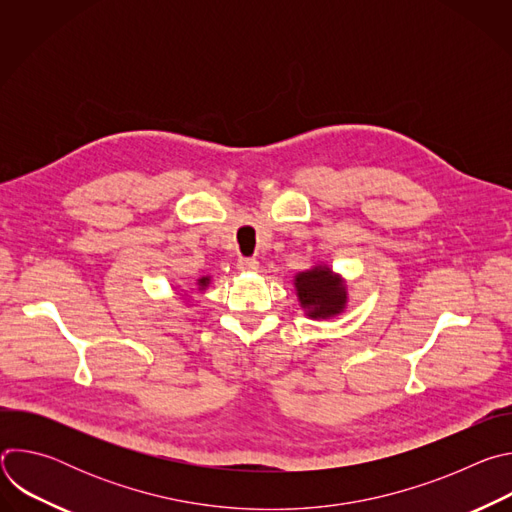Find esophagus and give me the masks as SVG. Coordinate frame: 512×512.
<instances>
[{
    "mask_svg": "<svg viewBox=\"0 0 512 512\" xmlns=\"http://www.w3.org/2000/svg\"><path fill=\"white\" fill-rule=\"evenodd\" d=\"M237 269L243 273H255L259 269V261L257 259H239Z\"/></svg>",
    "mask_w": 512,
    "mask_h": 512,
    "instance_id": "obj_1",
    "label": "esophagus"
}]
</instances>
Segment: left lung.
I'll return each instance as SVG.
<instances>
[{"label":"left lung","mask_w":512,"mask_h":512,"mask_svg":"<svg viewBox=\"0 0 512 512\" xmlns=\"http://www.w3.org/2000/svg\"><path fill=\"white\" fill-rule=\"evenodd\" d=\"M300 308L310 320H330L346 312L348 285L346 279L326 263H316L294 275Z\"/></svg>","instance_id":"obj_1"}]
</instances>
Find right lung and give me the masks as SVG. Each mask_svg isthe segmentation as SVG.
<instances>
[{"label": "right lung", "instance_id": "1", "mask_svg": "<svg viewBox=\"0 0 512 512\" xmlns=\"http://www.w3.org/2000/svg\"><path fill=\"white\" fill-rule=\"evenodd\" d=\"M210 283H212V275H202V277L196 279V287H198L200 294H204ZM184 298H186V294H184Z\"/></svg>", "mask_w": 512, "mask_h": 512}]
</instances>
